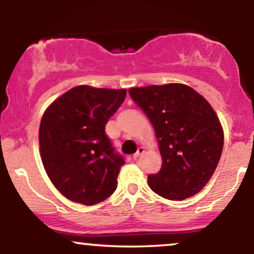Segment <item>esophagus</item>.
<instances>
[{"instance_id":"obj_1","label":"esophagus","mask_w":254,"mask_h":254,"mask_svg":"<svg viewBox=\"0 0 254 254\" xmlns=\"http://www.w3.org/2000/svg\"><path fill=\"white\" fill-rule=\"evenodd\" d=\"M144 153V148H142V147H139L138 148V149H137V151H136V153L135 154H133V159H137V157H139V156H141L142 155V154H143Z\"/></svg>"}]
</instances>
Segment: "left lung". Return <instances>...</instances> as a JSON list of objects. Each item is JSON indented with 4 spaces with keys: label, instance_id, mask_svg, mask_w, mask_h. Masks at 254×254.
Listing matches in <instances>:
<instances>
[{
    "label": "left lung",
    "instance_id": "1",
    "mask_svg": "<svg viewBox=\"0 0 254 254\" xmlns=\"http://www.w3.org/2000/svg\"><path fill=\"white\" fill-rule=\"evenodd\" d=\"M129 94L155 130L161 170L148 176L150 189L167 199L199 192L216 170L223 130L210 104L182 83L130 88Z\"/></svg>",
    "mask_w": 254,
    "mask_h": 254
}]
</instances>
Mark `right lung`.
Returning a JSON list of instances; mask_svg holds the SVG:
<instances>
[{"label":"right lung","mask_w":254,"mask_h":254,"mask_svg":"<svg viewBox=\"0 0 254 254\" xmlns=\"http://www.w3.org/2000/svg\"><path fill=\"white\" fill-rule=\"evenodd\" d=\"M127 97L125 89L77 86L55 100L39 127L40 156L64 197L83 205L109 198L125 164L105 125Z\"/></svg>","instance_id":"obj_1"}]
</instances>
